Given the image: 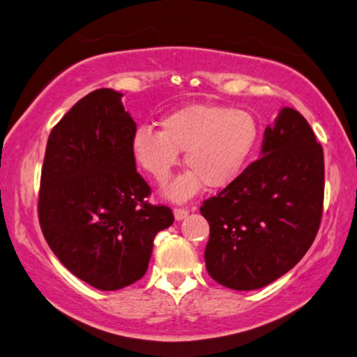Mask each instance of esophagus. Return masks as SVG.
Masks as SVG:
<instances>
[{
  "label": "esophagus",
  "instance_id": "obj_1",
  "mask_svg": "<svg viewBox=\"0 0 357 357\" xmlns=\"http://www.w3.org/2000/svg\"><path fill=\"white\" fill-rule=\"evenodd\" d=\"M174 219L176 220H183V219H185L187 215H189V209H185V208H174Z\"/></svg>",
  "mask_w": 357,
  "mask_h": 357
}]
</instances>
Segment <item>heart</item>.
Returning <instances> with one entry per match:
<instances>
[{
  "label": "heart",
  "instance_id": "1",
  "mask_svg": "<svg viewBox=\"0 0 357 357\" xmlns=\"http://www.w3.org/2000/svg\"><path fill=\"white\" fill-rule=\"evenodd\" d=\"M162 132L151 126L135 130L130 142L137 165L157 184H165L179 164L190 168L168 185L167 195L184 202L206 184L225 189L241 178L257 153L259 124L250 112L217 104H190L160 121Z\"/></svg>",
  "mask_w": 357,
  "mask_h": 357
}]
</instances>
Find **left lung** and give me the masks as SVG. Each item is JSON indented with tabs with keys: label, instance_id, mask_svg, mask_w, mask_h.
I'll return each mask as SVG.
<instances>
[{
	"label": "left lung",
	"instance_id": "obj_1",
	"mask_svg": "<svg viewBox=\"0 0 357 357\" xmlns=\"http://www.w3.org/2000/svg\"><path fill=\"white\" fill-rule=\"evenodd\" d=\"M323 200L321 144L299 112L282 108L264 130L261 157L200 208L209 223V275L249 291L287 274L315 241Z\"/></svg>",
	"mask_w": 357,
	"mask_h": 357
}]
</instances>
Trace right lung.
Returning <instances> with one entry per match:
<instances>
[{
    "label": "right lung",
    "mask_w": 357,
    "mask_h": 357,
    "mask_svg": "<svg viewBox=\"0 0 357 357\" xmlns=\"http://www.w3.org/2000/svg\"><path fill=\"white\" fill-rule=\"evenodd\" d=\"M123 94L102 88L80 99L52 129L39 189V223L47 244L72 274L114 291L140 280L155 234L172 209L144 198L130 142L135 121Z\"/></svg>",
    "instance_id": "1"
}]
</instances>
